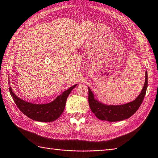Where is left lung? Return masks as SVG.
Here are the masks:
<instances>
[{
  "instance_id": "1",
  "label": "left lung",
  "mask_w": 158,
  "mask_h": 158,
  "mask_svg": "<svg viewBox=\"0 0 158 158\" xmlns=\"http://www.w3.org/2000/svg\"><path fill=\"white\" fill-rule=\"evenodd\" d=\"M147 72L145 73V81L139 96L132 102L121 105H107L98 101L94 98V95L88 88V101L92 111L97 118L108 122H119L128 119L139 109L145 98L147 85Z\"/></svg>"
}]
</instances>
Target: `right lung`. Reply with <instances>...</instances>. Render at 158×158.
<instances>
[{"instance_id": "obj_1", "label": "right lung", "mask_w": 158, "mask_h": 158, "mask_svg": "<svg viewBox=\"0 0 158 158\" xmlns=\"http://www.w3.org/2000/svg\"><path fill=\"white\" fill-rule=\"evenodd\" d=\"M76 85L77 84L70 87L57 97L53 101L43 105L33 104L23 100L13 93L11 87H9V89L16 105L25 115L38 122H50L55 121L61 115L65 108L66 99Z\"/></svg>"}]
</instances>
